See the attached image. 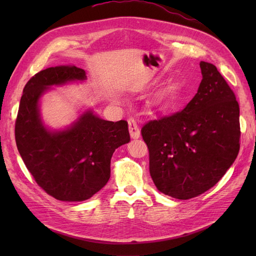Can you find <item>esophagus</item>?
<instances>
[{
    "label": "esophagus",
    "instance_id": "34e87169",
    "mask_svg": "<svg viewBox=\"0 0 256 256\" xmlns=\"http://www.w3.org/2000/svg\"><path fill=\"white\" fill-rule=\"evenodd\" d=\"M128 125H129V132L130 136L132 138H138L141 136L140 127H138V124L134 118H129L128 120Z\"/></svg>",
    "mask_w": 256,
    "mask_h": 256
}]
</instances>
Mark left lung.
Returning a JSON list of instances; mask_svg holds the SVG:
<instances>
[{"mask_svg": "<svg viewBox=\"0 0 256 256\" xmlns=\"http://www.w3.org/2000/svg\"><path fill=\"white\" fill-rule=\"evenodd\" d=\"M202 81L184 110L150 120L141 132L157 189L178 200L202 194L218 182L239 152V104L216 67L200 63Z\"/></svg>", "mask_w": 256, "mask_h": 256, "instance_id": "left-lung-1", "label": "left lung"}]
</instances>
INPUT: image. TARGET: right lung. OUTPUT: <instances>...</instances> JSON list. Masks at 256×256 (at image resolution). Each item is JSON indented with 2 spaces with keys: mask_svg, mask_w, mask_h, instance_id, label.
Returning <instances> with one entry per match:
<instances>
[{
  "mask_svg": "<svg viewBox=\"0 0 256 256\" xmlns=\"http://www.w3.org/2000/svg\"><path fill=\"white\" fill-rule=\"evenodd\" d=\"M85 80L86 72L76 66L36 74L23 88L14 127L18 150L30 173L48 194L64 202H81L102 190L110 180L113 152L130 141L126 120H104L92 109L63 129L46 125L40 113L46 92Z\"/></svg>",
  "mask_w": 256,
  "mask_h": 256,
  "instance_id": "right-lung-1",
  "label": "right lung"
}]
</instances>
